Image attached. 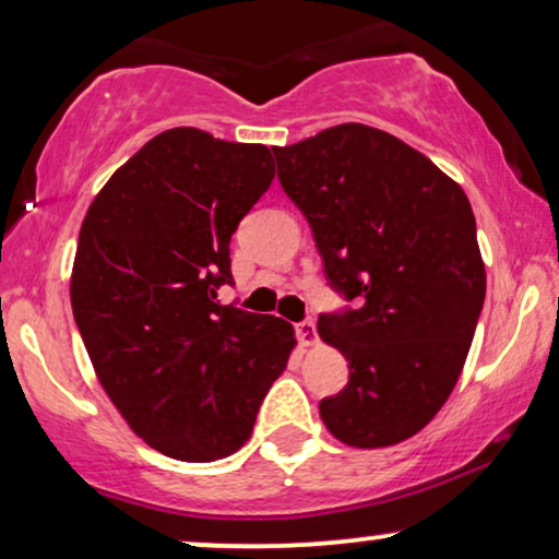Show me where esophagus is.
<instances>
[{
  "label": "esophagus",
  "instance_id": "esophagus-1",
  "mask_svg": "<svg viewBox=\"0 0 559 559\" xmlns=\"http://www.w3.org/2000/svg\"><path fill=\"white\" fill-rule=\"evenodd\" d=\"M297 341H300L302 348L316 346V343H318V331H316V323H312V318L302 320V323H297Z\"/></svg>",
  "mask_w": 559,
  "mask_h": 559
}]
</instances>
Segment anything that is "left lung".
Returning <instances> with one entry per match:
<instances>
[{"instance_id":"left-lung-1","label":"left lung","mask_w":559,"mask_h":559,"mask_svg":"<svg viewBox=\"0 0 559 559\" xmlns=\"http://www.w3.org/2000/svg\"><path fill=\"white\" fill-rule=\"evenodd\" d=\"M274 157L328 285L356 302L318 318L350 369L320 417L346 445H396L448 402L484 308L468 195L423 152L366 124L323 129Z\"/></svg>"}]
</instances>
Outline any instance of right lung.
Returning <instances> with one entry per match:
<instances>
[{
  "instance_id": "obj_1",
  "label": "right lung",
  "mask_w": 559,
  "mask_h": 559,
  "mask_svg": "<svg viewBox=\"0 0 559 559\" xmlns=\"http://www.w3.org/2000/svg\"><path fill=\"white\" fill-rule=\"evenodd\" d=\"M272 152L167 129L111 175L83 218L75 325L114 407L175 461L236 453L295 348L287 320L216 302L234 282L231 234L274 180Z\"/></svg>"
}]
</instances>
